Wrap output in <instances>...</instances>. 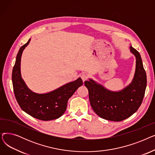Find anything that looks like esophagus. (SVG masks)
<instances>
[{
	"label": "esophagus",
	"instance_id": "obj_1",
	"mask_svg": "<svg viewBox=\"0 0 155 155\" xmlns=\"http://www.w3.org/2000/svg\"><path fill=\"white\" fill-rule=\"evenodd\" d=\"M87 75L85 74V73H83V74L81 75V78H82L83 82H85V81L87 79Z\"/></svg>",
	"mask_w": 155,
	"mask_h": 155
}]
</instances>
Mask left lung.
Listing matches in <instances>:
<instances>
[{
    "mask_svg": "<svg viewBox=\"0 0 155 155\" xmlns=\"http://www.w3.org/2000/svg\"><path fill=\"white\" fill-rule=\"evenodd\" d=\"M136 58V70L131 84L119 91H112L90 78L84 84L88 91L89 100L94 111L102 119L121 121L135 113L143 102L147 84L141 57L130 46Z\"/></svg>",
    "mask_w": 155,
    "mask_h": 155,
    "instance_id": "obj_1",
    "label": "left lung"
}]
</instances>
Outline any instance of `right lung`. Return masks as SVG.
Wrapping results in <instances>:
<instances>
[{
  "label": "right lung",
  "mask_w": 155,
  "mask_h": 155,
  "mask_svg": "<svg viewBox=\"0 0 155 155\" xmlns=\"http://www.w3.org/2000/svg\"><path fill=\"white\" fill-rule=\"evenodd\" d=\"M30 41L31 39L19 49L12 70V80L15 99L21 109L32 117L42 120L58 119L64 113L68 99L83 85V81L79 77L45 94H38L30 90L21 73V56Z\"/></svg>",
  "instance_id": "1"
}]
</instances>
